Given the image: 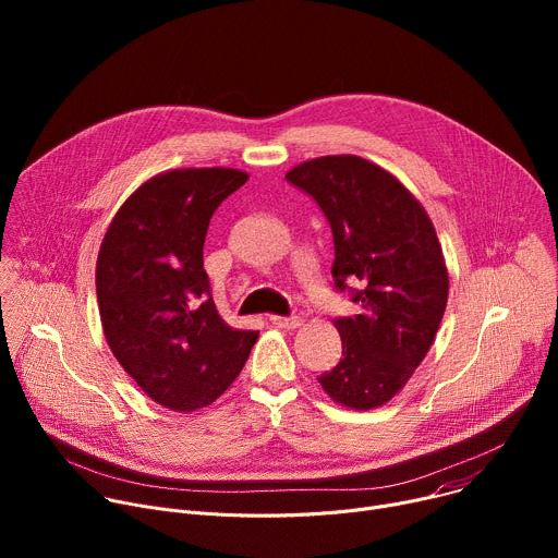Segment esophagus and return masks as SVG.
<instances>
[{"mask_svg": "<svg viewBox=\"0 0 558 558\" xmlns=\"http://www.w3.org/2000/svg\"><path fill=\"white\" fill-rule=\"evenodd\" d=\"M271 323H274L278 329H298V327H302V320H300L298 315H293V317L271 315Z\"/></svg>", "mask_w": 558, "mask_h": 558, "instance_id": "34e87169", "label": "esophagus"}]
</instances>
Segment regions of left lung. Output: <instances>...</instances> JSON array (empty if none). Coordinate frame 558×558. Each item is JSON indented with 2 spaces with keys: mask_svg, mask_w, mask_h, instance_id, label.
<instances>
[{
  "mask_svg": "<svg viewBox=\"0 0 558 558\" xmlns=\"http://www.w3.org/2000/svg\"><path fill=\"white\" fill-rule=\"evenodd\" d=\"M315 198L336 245L333 278L360 280L362 313L340 317L338 366L317 377L351 411L379 409L413 377L448 302V267L433 220L411 190L355 154L317 156L287 172Z\"/></svg>",
  "mask_w": 558,
  "mask_h": 558,
  "instance_id": "1",
  "label": "left lung"
}]
</instances>
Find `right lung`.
<instances>
[{"label": "right lung", "instance_id": "add662e5", "mask_svg": "<svg viewBox=\"0 0 558 558\" xmlns=\"http://www.w3.org/2000/svg\"><path fill=\"white\" fill-rule=\"evenodd\" d=\"M247 179L235 168L161 172L125 198L104 235L97 302L106 342L149 400L174 413L214 404L258 340L222 320L203 269L209 218Z\"/></svg>", "mask_w": 558, "mask_h": 558}]
</instances>
